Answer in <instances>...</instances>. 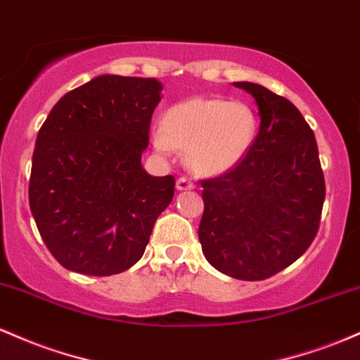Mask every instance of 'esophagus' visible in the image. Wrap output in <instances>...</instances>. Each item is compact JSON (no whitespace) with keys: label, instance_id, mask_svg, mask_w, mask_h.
Returning <instances> with one entry per match:
<instances>
[{"label":"esophagus","instance_id":"esophagus-1","mask_svg":"<svg viewBox=\"0 0 360 360\" xmlns=\"http://www.w3.org/2000/svg\"><path fill=\"white\" fill-rule=\"evenodd\" d=\"M192 188H195V185H193V181L191 179H187V176H180V179L176 180V191H192Z\"/></svg>","mask_w":360,"mask_h":360}]
</instances>
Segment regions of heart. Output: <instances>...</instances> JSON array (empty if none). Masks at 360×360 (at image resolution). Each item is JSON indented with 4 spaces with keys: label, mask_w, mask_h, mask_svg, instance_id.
I'll return each instance as SVG.
<instances>
[{
    "label": "heart",
    "mask_w": 360,
    "mask_h": 360,
    "mask_svg": "<svg viewBox=\"0 0 360 360\" xmlns=\"http://www.w3.org/2000/svg\"><path fill=\"white\" fill-rule=\"evenodd\" d=\"M258 117L245 102L188 98L168 108L153 144L161 155L173 146L187 151V165L200 175H221L236 167L253 146Z\"/></svg>",
    "instance_id": "b5f03b06"
}]
</instances>
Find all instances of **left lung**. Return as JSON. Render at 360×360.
<instances>
[{"label":"left lung","instance_id":"obj_1","mask_svg":"<svg viewBox=\"0 0 360 360\" xmlns=\"http://www.w3.org/2000/svg\"><path fill=\"white\" fill-rule=\"evenodd\" d=\"M260 131L246 156L202 180L199 241L209 264L241 281H264L308 250L320 226L325 176L313 131L284 96L250 82Z\"/></svg>","mask_w":360,"mask_h":360}]
</instances>
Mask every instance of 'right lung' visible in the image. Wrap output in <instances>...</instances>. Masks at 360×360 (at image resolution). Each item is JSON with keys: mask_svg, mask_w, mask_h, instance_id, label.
Masks as SVG:
<instances>
[{"mask_svg": "<svg viewBox=\"0 0 360 360\" xmlns=\"http://www.w3.org/2000/svg\"><path fill=\"white\" fill-rule=\"evenodd\" d=\"M155 78L102 75L52 107L32 156L28 200L40 236L64 269L114 276L143 257L175 179L141 165L161 100Z\"/></svg>", "mask_w": 360, "mask_h": 360, "instance_id": "right-lung-1", "label": "right lung"}]
</instances>
